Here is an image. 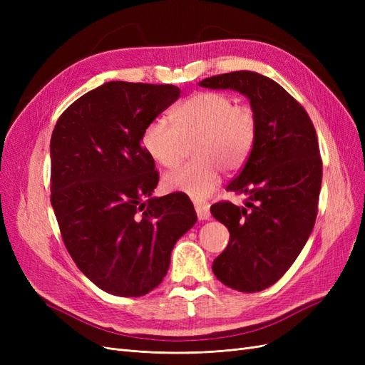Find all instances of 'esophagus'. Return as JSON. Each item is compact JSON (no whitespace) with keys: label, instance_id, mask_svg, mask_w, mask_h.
Segmentation results:
<instances>
[{"label":"esophagus","instance_id":"obj_1","mask_svg":"<svg viewBox=\"0 0 365 365\" xmlns=\"http://www.w3.org/2000/svg\"><path fill=\"white\" fill-rule=\"evenodd\" d=\"M195 208L200 220H207L210 217V205L207 202H195Z\"/></svg>","mask_w":365,"mask_h":365}]
</instances>
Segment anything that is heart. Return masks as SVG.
<instances>
[{"instance_id": "b5f03b06", "label": "heart", "mask_w": 365, "mask_h": 365, "mask_svg": "<svg viewBox=\"0 0 365 365\" xmlns=\"http://www.w3.org/2000/svg\"><path fill=\"white\" fill-rule=\"evenodd\" d=\"M173 126L158 118L141 134L148 155L163 168H175L193 145L195 160L164 175L168 192L195 200L210 196L219 182L220 170L235 172L245 164L256 140V114L250 106L235 105L222 93H197L176 106Z\"/></svg>"}]
</instances>
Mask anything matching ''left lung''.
Wrapping results in <instances>:
<instances>
[{
  "label": "left lung",
  "instance_id": "8db88e82",
  "mask_svg": "<svg viewBox=\"0 0 365 365\" xmlns=\"http://www.w3.org/2000/svg\"><path fill=\"white\" fill-rule=\"evenodd\" d=\"M200 86L244 94L256 114L250 157L227 185L228 192L244 193L245 204L217 202L210 212L230 231L212 267L217 280L240 292H259L291 268L314 230L323 178L317 132L304 108L259 73L219 74Z\"/></svg>",
  "mask_w": 365,
  "mask_h": 365
}]
</instances>
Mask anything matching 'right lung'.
<instances>
[{
  "label": "right lung",
  "mask_w": 365,
  "mask_h": 365,
  "mask_svg": "<svg viewBox=\"0 0 365 365\" xmlns=\"http://www.w3.org/2000/svg\"><path fill=\"white\" fill-rule=\"evenodd\" d=\"M180 94L175 85L108 82L77 98L53 129L51 205L63 244L108 294L155 289L176 240L197 220L184 196H152L158 172L141 146L143 130Z\"/></svg>",
  "instance_id": "obj_1"
}]
</instances>
